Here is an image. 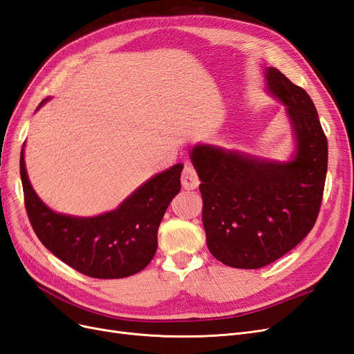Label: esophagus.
Instances as JSON below:
<instances>
[{
  "instance_id": "esophagus-1",
  "label": "esophagus",
  "mask_w": 354,
  "mask_h": 354,
  "mask_svg": "<svg viewBox=\"0 0 354 354\" xmlns=\"http://www.w3.org/2000/svg\"><path fill=\"white\" fill-rule=\"evenodd\" d=\"M181 185L185 189H196L199 186V177L196 169L192 162H186L183 168V174H181Z\"/></svg>"
}]
</instances>
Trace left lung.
Segmentation results:
<instances>
[{
  "instance_id": "obj_1",
  "label": "left lung",
  "mask_w": 354,
  "mask_h": 354,
  "mask_svg": "<svg viewBox=\"0 0 354 354\" xmlns=\"http://www.w3.org/2000/svg\"><path fill=\"white\" fill-rule=\"evenodd\" d=\"M269 90L286 104L297 153L286 164L196 146L192 151L203 199L209 252L236 269H260L301 242L317 220L328 169V140L310 95L276 68Z\"/></svg>"
}]
</instances>
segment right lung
<instances>
[{
    "label": "right lung",
    "instance_id": "right-lung-1",
    "mask_svg": "<svg viewBox=\"0 0 354 354\" xmlns=\"http://www.w3.org/2000/svg\"><path fill=\"white\" fill-rule=\"evenodd\" d=\"M181 169L183 164H177L146 181L115 211L77 218L53 212L41 202L28 180L24 151L20 153L25 208L38 239L72 269L97 279L131 276L152 261L160 220L181 187Z\"/></svg>",
    "mask_w": 354,
    "mask_h": 354
}]
</instances>
